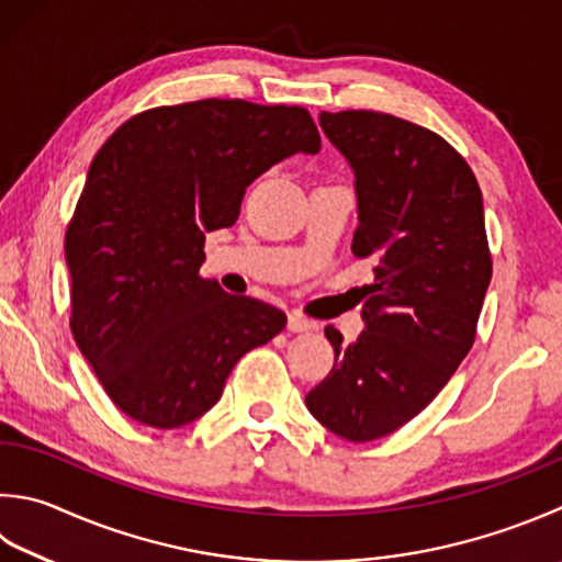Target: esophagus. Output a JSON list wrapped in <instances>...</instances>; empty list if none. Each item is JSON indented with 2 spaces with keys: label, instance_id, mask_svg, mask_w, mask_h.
Listing matches in <instances>:
<instances>
[{
  "label": "esophagus",
  "instance_id": "1",
  "mask_svg": "<svg viewBox=\"0 0 562 562\" xmlns=\"http://www.w3.org/2000/svg\"><path fill=\"white\" fill-rule=\"evenodd\" d=\"M313 323L308 321V317H303L301 313H289V330L291 333H308L313 330Z\"/></svg>",
  "mask_w": 562,
  "mask_h": 562
}]
</instances>
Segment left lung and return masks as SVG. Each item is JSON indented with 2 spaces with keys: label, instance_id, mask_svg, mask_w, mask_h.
<instances>
[{
  "label": "left lung",
  "instance_id": "8db88e82",
  "mask_svg": "<svg viewBox=\"0 0 562 562\" xmlns=\"http://www.w3.org/2000/svg\"><path fill=\"white\" fill-rule=\"evenodd\" d=\"M321 126L355 173L352 251L376 267L357 340L325 327L335 364L305 406L367 442L418 416L468 357L492 257L477 178L446 139L369 110L321 112Z\"/></svg>",
  "mask_w": 562,
  "mask_h": 562
}]
</instances>
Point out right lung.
<instances>
[{
  "label": "right lung",
  "instance_id": "right-lung-1",
  "mask_svg": "<svg viewBox=\"0 0 562 562\" xmlns=\"http://www.w3.org/2000/svg\"><path fill=\"white\" fill-rule=\"evenodd\" d=\"M317 151L303 108L198 100L132 116L92 158L66 232L70 330L126 416L188 426L283 330L279 308L200 277L205 235L235 225L271 166Z\"/></svg>",
  "mask_w": 562,
  "mask_h": 562
}]
</instances>
